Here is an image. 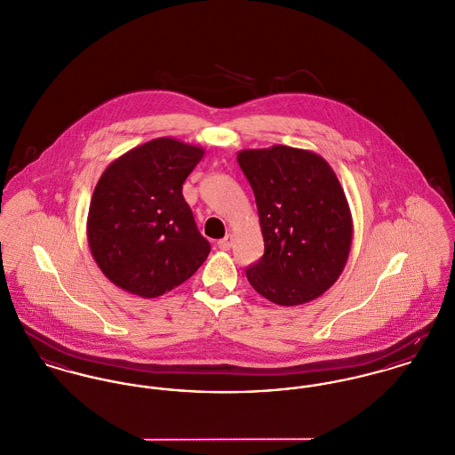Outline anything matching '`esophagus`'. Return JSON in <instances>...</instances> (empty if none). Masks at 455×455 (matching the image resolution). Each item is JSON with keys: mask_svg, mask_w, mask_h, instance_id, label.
<instances>
[{"mask_svg": "<svg viewBox=\"0 0 455 455\" xmlns=\"http://www.w3.org/2000/svg\"><path fill=\"white\" fill-rule=\"evenodd\" d=\"M231 245H233V236H231V235H226L222 240L217 242V247L220 248V250H224V251L229 250Z\"/></svg>", "mask_w": 455, "mask_h": 455, "instance_id": "esophagus-1", "label": "esophagus"}]
</instances>
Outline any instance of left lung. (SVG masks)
<instances>
[{
    "label": "left lung",
    "instance_id": "obj_1",
    "mask_svg": "<svg viewBox=\"0 0 455 455\" xmlns=\"http://www.w3.org/2000/svg\"><path fill=\"white\" fill-rule=\"evenodd\" d=\"M251 186L264 255L247 267L255 291L280 306L315 300L340 276L353 219L331 166L290 146L243 149L236 156Z\"/></svg>",
    "mask_w": 455,
    "mask_h": 455
}]
</instances>
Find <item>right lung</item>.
I'll return each mask as SVG.
<instances>
[{
    "label": "right lung",
    "mask_w": 455,
    "mask_h": 455,
    "mask_svg": "<svg viewBox=\"0 0 455 455\" xmlns=\"http://www.w3.org/2000/svg\"><path fill=\"white\" fill-rule=\"evenodd\" d=\"M205 149L172 137L126 151L100 175L88 208L92 257L116 287L155 299L189 280L210 253L182 184Z\"/></svg>",
    "instance_id": "add662e5"
}]
</instances>
